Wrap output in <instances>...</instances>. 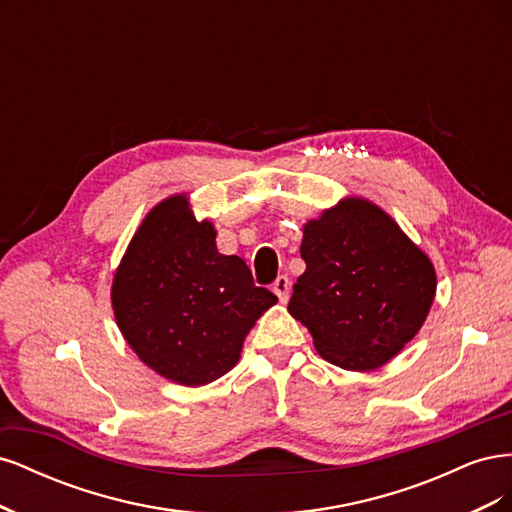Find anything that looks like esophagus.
<instances>
[{
  "label": "esophagus",
  "mask_w": 512,
  "mask_h": 512,
  "mask_svg": "<svg viewBox=\"0 0 512 512\" xmlns=\"http://www.w3.org/2000/svg\"><path fill=\"white\" fill-rule=\"evenodd\" d=\"M290 290H292V284L288 280V275H280L273 284V292L277 294V299H280L282 303H286L290 299Z\"/></svg>",
  "instance_id": "obj_1"
}]
</instances>
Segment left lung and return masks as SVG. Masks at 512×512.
I'll list each match as a JSON object with an SVG mask.
<instances>
[{"label": "left lung", "instance_id": "left-lung-1", "mask_svg": "<svg viewBox=\"0 0 512 512\" xmlns=\"http://www.w3.org/2000/svg\"><path fill=\"white\" fill-rule=\"evenodd\" d=\"M305 273L288 312L314 337L324 361L371 371L421 331L436 297L431 258L389 213L346 196L303 224Z\"/></svg>", "mask_w": 512, "mask_h": 512}]
</instances>
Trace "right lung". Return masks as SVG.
I'll list each match as a JSON object with an SVG mask.
<instances>
[{
  "label": "right lung",
  "instance_id": "right-lung-1",
  "mask_svg": "<svg viewBox=\"0 0 512 512\" xmlns=\"http://www.w3.org/2000/svg\"><path fill=\"white\" fill-rule=\"evenodd\" d=\"M211 220H196L188 194L153 207L113 275L111 305L134 354L158 376L203 386L237 365L256 320L277 303L254 286L239 256L215 245Z\"/></svg>",
  "mask_w": 512,
  "mask_h": 512
}]
</instances>
